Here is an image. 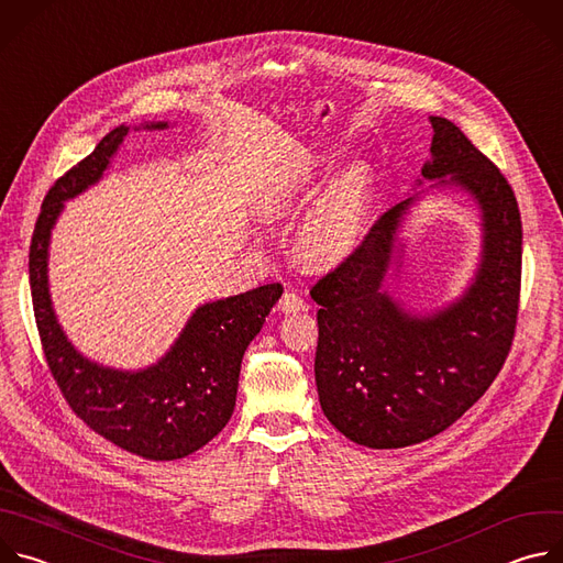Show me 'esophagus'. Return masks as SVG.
I'll use <instances>...</instances> for the list:
<instances>
[{"label":"esophagus","mask_w":563,"mask_h":563,"mask_svg":"<svg viewBox=\"0 0 563 563\" xmlns=\"http://www.w3.org/2000/svg\"><path fill=\"white\" fill-rule=\"evenodd\" d=\"M309 305L305 302V298L302 296H298L294 289H287L285 294H283V298L278 300V309L283 311V313H296V311H305Z\"/></svg>","instance_id":"esophagus-1"}]
</instances>
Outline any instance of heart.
<instances>
[{"instance_id":"b5f03b06","label":"heart","mask_w":563,"mask_h":563,"mask_svg":"<svg viewBox=\"0 0 563 563\" xmlns=\"http://www.w3.org/2000/svg\"><path fill=\"white\" fill-rule=\"evenodd\" d=\"M323 159H311L307 183L313 185V178L323 176ZM372 198L369 169L363 165L345 169L305 216L296 235L298 256L313 267L336 265L347 258L365 233Z\"/></svg>"}]
</instances>
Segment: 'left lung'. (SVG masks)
I'll return each mask as SVG.
<instances>
[{"instance_id":"8db88e82","label":"left lung","mask_w":563,"mask_h":563,"mask_svg":"<svg viewBox=\"0 0 563 563\" xmlns=\"http://www.w3.org/2000/svg\"><path fill=\"white\" fill-rule=\"evenodd\" d=\"M430 122L432 157L421 176L437 180L432 189L461 187L481 211L484 245L465 294L432 313H412L383 289L387 269L400 263L396 231L419 194L385 211L309 291L320 305L313 361L320 408L350 441L374 450L421 443L461 419L501 372L517 328L515 191L454 122L437 115Z\"/></svg>"}]
</instances>
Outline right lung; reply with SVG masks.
I'll return each instance as SVG.
<instances>
[{
  "label": "right lung",
  "mask_w": 563,
  "mask_h": 563,
  "mask_svg": "<svg viewBox=\"0 0 563 563\" xmlns=\"http://www.w3.org/2000/svg\"><path fill=\"white\" fill-rule=\"evenodd\" d=\"M151 122L144 129H165ZM129 126L107 133L46 194L35 222L29 274L44 356L70 410L118 448L151 461L183 459L207 445L231 419L240 363L283 294L280 283L200 305L172 350L137 372L104 367L79 354L57 323L48 294L51 229L64 202L109 169Z\"/></svg>",
  "instance_id": "1"
}]
</instances>
